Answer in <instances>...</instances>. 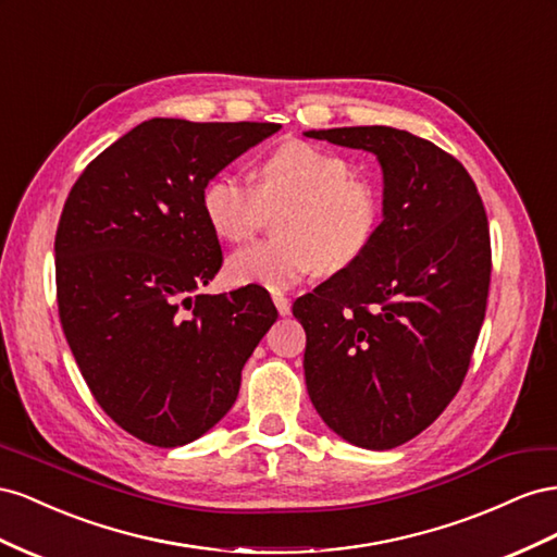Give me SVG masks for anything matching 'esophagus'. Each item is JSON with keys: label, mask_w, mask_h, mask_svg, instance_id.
I'll use <instances>...</instances> for the list:
<instances>
[{"label": "esophagus", "mask_w": 557, "mask_h": 557, "mask_svg": "<svg viewBox=\"0 0 557 557\" xmlns=\"http://www.w3.org/2000/svg\"><path fill=\"white\" fill-rule=\"evenodd\" d=\"M273 304H275L277 312H280L282 317L292 312V300H289L287 296H284V294H275V296H273Z\"/></svg>", "instance_id": "esophagus-1"}]
</instances>
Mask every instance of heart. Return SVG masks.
I'll use <instances>...</instances> for the list:
<instances>
[{"mask_svg":"<svg viewBox=\"0 0 557 557\" xmlns=\"http://www.w3.org/2000/svg\"><path fill=\"white\" fill-rule=\"evenodd\" d=\"M202 212L224 240H245L257 231L263 205L292 202L280 221V240L251 243L231 253L233 284L268 292L294 287L320 265L341 270L361 259L380 226L377 190L352 180L345 158L308 141H289L257 170V186L233 172H219L202 188Z\"/></svg>","mask_w":557,"mask_h":557,"instance_id":"1","label":"heart"}]
</instances>
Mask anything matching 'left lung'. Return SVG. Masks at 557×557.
<instances>
[{"instance_id":"1","label":"left lung","mask_w":557,"mask_h":557,"mask_svg":"<svg viewBox=\"0 0 557 557\" xmlns=\"http://www.w3.org/2000/svg\"><path fill=\"white\" fill-rule=\"evenodd\" d=\"M363 149L383 170L371 247L296 298L306 385L331 432L389 450L432 424L462 387L485 320L490 231L462 163L389 125L308 131Z\"/></svg>"}]
</instances>
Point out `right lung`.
I'll return each instance as SVG.
<instances>
[{"mask_svg":"<svg viewBox=\"0 0 557 557\" xmlns=\"http://www.w3.org/2000/svg\"><path fill=\"white\" fill-rule=\"evenodd\" d=\"M280 128L149 119L70 190L55 233L62 331L95 401L151 446L177 448L208 434L277 320L253 284L228 296L198 292L221 268L202 188Z\"/></svg>","mask_w":557,"mask_h":557,"instance_id":"add662e5","label":"right lung"}]
</instances>
